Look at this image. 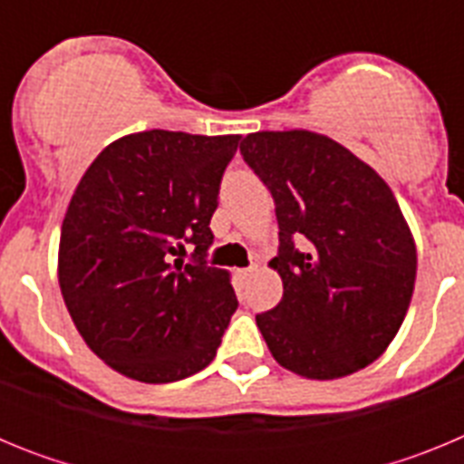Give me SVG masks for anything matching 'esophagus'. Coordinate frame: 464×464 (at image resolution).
Returning <instances> with one entry per match:
<instances>
[{
    "instance_id": "34e87169",
    "label": "esophagus",
    "mask_w": 464,
    "mask_h": 464,
    "mask_svg": "<svg viewBox=\"0 0 464 464\" xmlns=\"http://www.w3.org/2000/svg\"><path fill=\"white\" fill-rule=\"evenodd\" d=\"M253 272H256V265H251V267H246V269H239V276L241 278H248Z\"/></svg>"
}]
</instances>
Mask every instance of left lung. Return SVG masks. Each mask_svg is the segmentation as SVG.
Listing matches in <instances>:
<instances>
[{
	"label": "left lung",
	"mask_w": 464,
	"mask_h": 464,
	"mask_svg": "<svg viewBox=\"0 0 464 464\" xmlns=\"http://www.w3.org/2000/svg\"><path fill=\"white\" fill-rule=\"evenodd\" d=\"M246 165L276 204L283 297L256 315L281 367L306 379L362 370L395 339L416 283V244L388 183L306 130L256 132Z\"/></svg>",
	"instance_id": "obj_1"
}]
</instances>
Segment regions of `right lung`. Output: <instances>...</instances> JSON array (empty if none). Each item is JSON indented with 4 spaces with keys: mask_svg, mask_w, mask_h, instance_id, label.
<instances>
[{
    "mask_svg": "<svg viewBox=\"0 0 464 464\" xmlns=\"http://www.w3.org/2000/svg\"><path fill=\"white\" fill-rule=\"evenodd\" d=\"M239 134L149 132L109 143L76 186L60 235V290L94 355L143 383L204 370L237 311L208 227ZM196 248L190 263L170 256Z\"/></svg>",
    "mask_w": 464,
    "mask_h": 464,
    "instance_id": "add662e5",
    "label": "right lung"
}]
</instances>
